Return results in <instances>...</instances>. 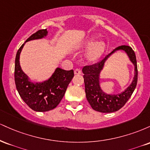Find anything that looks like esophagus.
<instances>
[{
  "mask_svg": "<svg viewBox=\"0 0 150 150\" xmlns=\"http://www.w3.org/2000/svg\"><path fill=\"white\" fill-rule=\"evenodd\" d=\"M74 73L76 75H80V74L82 73V70H81L80 68H76L75 70H74Z\"/></svg>",
  "mask_w": 150,
  "mask_h": 150,
  "instance_id": "1",
  "label": "esophagus"
}]
</instances>
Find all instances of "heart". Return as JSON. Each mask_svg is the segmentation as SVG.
<instances>
[{"label": "heart", "instance_id": "obj_1", "mask_svg": "<svg viewBox=\"0 0 150 150\" xmlns=\"http://www.w3.org/2000/svg\"><path fill=\"white\" fill-rule=\"evenodd\" d=\"M85 47L89 49L87 58L89 61H96L103 54L106 46L104 42H96L94 39H91L85 43Z\"/></svg>", "mask_w": 150, "mask_h": 150}]
</instances>
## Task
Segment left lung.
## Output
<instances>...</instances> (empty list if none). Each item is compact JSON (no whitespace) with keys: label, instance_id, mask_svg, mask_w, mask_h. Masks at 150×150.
<instances>
[{"label":"left lung","instance_id":"obj_1","mask_svg":"<svg viewBox=\"0 0 150 150\" xmlns=\"http://www.w3.org/2000/svg\"><path fill=\"white\" fill-rule=\"evenodd\" d=\"M124 50L135 65V77L132 84L123 93L117 96H108L101 91L98 84V75L103 66L104 62L111 53L116 50ZM85 86L86 97L91 107L101 113H111L121 108L128 101L135 90L137 82V65L135 53L130 46H120L108 54L99 63L87 65L82 68Z\"/></svg>","mask_w":150,"mask_h":150}]
</instances>
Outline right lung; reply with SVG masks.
I'll list each match as a JSON object with an SVG mask.
<instances>
[{
    "instance_id": "1",
    "label": "right lung",
    "mask_w": 150,
    "mask_h": 150,
    "mask_svg": "<svg viewBox=\"0 0 150 150\" xmlns=\"http://www.w3.org/2000/svg\"><path fill=\"white\" fill-rule=\"evenodd\" d=\"M46 34V29L39 30L31 35L26 42L41 39ZM23 46L24 44L17 52L15 63V82L19 94L27 106L34 111L44 112L52 110L63 99L74 76V71L57 68L49 80L43 83H32L28 81L27 76L20 65V54Z\"/></svg>"
}]
</instances>
